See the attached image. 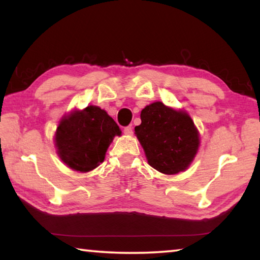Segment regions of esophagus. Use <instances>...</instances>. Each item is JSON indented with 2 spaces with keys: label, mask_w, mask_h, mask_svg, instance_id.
Returning <instances> with one entry per match:
<instances>
[{
  "label": "esophagus",
  "mask_w": 260,
  "mask_h": 260,
  "mask_svg": "<svg viewBox=\"0 0 260 260\" xmlns=\"http://www.w3.org/2000/svg\"><path fill=\"white\" fill-rule=\"evenodd\" d=\"M124 133H125L126 135H132V134H133V127H132V125L125 127V128H124Z\"/></svg>",
  "instance_id": "34e87169"
}]
</instances>
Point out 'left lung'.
I'll use <instances>...</instances> for the list:
<instances>
[{
	"label": "left lung",
	"mask_w": 260,
	"mask_h": 260,
	"mask_svg": "<svg viewBox=\"0 0 260 260\" xmlns=\"http://www.w3.org/2000/svg\"><path fill=\"white\" fill-rule=\"evenodd\" d=\"M149 165L164 174H177L192 161L200 139L191 118L161 102L141 111V125L135 127Z\"/></svg>",
	"instance_id": "left-lung-1"
}]
</instances>
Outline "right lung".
<instances>
[{"label": "right lung", "mask_w": 260, "mask_h": 260, "mask_svg": "<svg viewBox=\"0 0 260 260\" xmlns=\"http://www.w3.org/2000/svg\"><path fill=\"white\" fill-rule=\"evenodd\" d=\"M120 134L119 126L104 110L89 105L61 119L55 136L57 152L72 170L88 172L104 160L110 143Z\"/></svg>", "instance_id": "obj_1"}]
</instances>
